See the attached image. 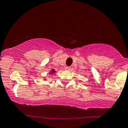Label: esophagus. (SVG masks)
I'll use <instances>...</instances> for the list:
<instances>
[{
	"instance_id": "esophagus-1",
	"label": "esophagus",
	"mask_w": 128,
	"mask_h": 128,
	"mask_svg": "<svg viewBox=\"0 0 128 128\" xmlns=\"http://www.w3.org/2000/svg\"><path fill=\"white\" fill-rule=\"evenodd\" d=\"M65 69L66 70H68V71L70 70H71V67H69V66H66V67H65Z\"/></svg>"
}]
</instances>
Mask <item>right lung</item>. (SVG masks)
<instances>
[{"label":"right lung","instance_id":"right-lung-1","mask_svg":"<svg viewBox=\"0 0 128 128\" xmlns=\"http://www.w3.org/2000/svg\"><path fill=\"white\" fill-rule=\"evenodd\" d=\"M55 72H56V71L54 70V69H52L51 71L50 72V74H49V75H50V74H53L54 73H55Z\"/></svg>","mask_w":128,"mask_h":128}]
</instances>
